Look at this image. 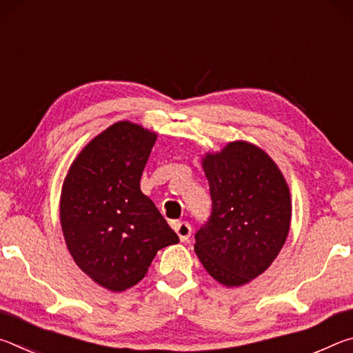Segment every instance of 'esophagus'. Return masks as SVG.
I'll use <instances>...</instances> for the list:
<instances>
[{
	"label": "esophagus",
	"mask_w": 353,
	"mask_h": 353,
	"mask_svg": "<svg viewBox=\"0 0 353 353\" xmlns=\"http://www.w3.org/2000/svg\"><path fill=\"white\" fill-rule=\"evenodd\" d=\"M171 225L176 234L179 235V238H181V241H188V238L191 235V225L187 223V221H174Z\"/></svg>",
	"instance_id": "esophagus-1"
}]
</instances>
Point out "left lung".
Here are the masks:
<instances>
[{
	"label": "left lung",
	"mask_w": 353,
	"mask_h": 353,
	"mask_svg": "<svg viewBox=\"0 0 353 353\" xmlns=\"http://www.w3.org/2000/svg\"><path fill=\"white\" fill-rule=\"evenodd\" d=\"M202 168L212 214L194 236V252L221 285H246L271 266L286 241L290 187L270 155L244 140L207 152Z\"/></svg>",
	"instance_id": "left-lung-1"
}]
</instances>
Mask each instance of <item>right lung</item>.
<instances>
[{"label": "right lung", "instance_id": "right-lung-1", "mask_svg": "<svg viewBox=\"0 0 353 353\" xmlns=\"http://www.w3.org/2000/svg\"><path fill=\"white\" fill-rule=\"evenodd\" d=\"M157 134L118 121L83 146L65 177L61 225L82 272L109 291L132 288L160 249L179 243L140 179Z\"/></svg>", "mask_w": 353, "mask_h": 353}]
</instances>
